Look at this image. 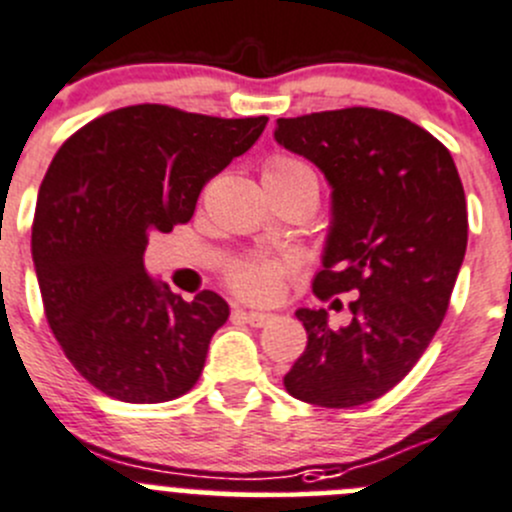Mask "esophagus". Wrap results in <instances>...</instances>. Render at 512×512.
<instances>
[{
    "label": "esophagus",
    "mask_w": 512,
    "mask_h": 512,
    "mask_svg": "<svg viewBox=\"0 0 512 512\" xmlns=\"http://www.w3.org/2000/svg\"><path fill=\"white\" fill-rule=\"evenodd\" d=\"M240 315L245 317V320L250 322L252 327H265L267 322L275 320V315H270V312H255V310H252V312H240Z\"/></svg>",
    "instance_id": "1"
}]
</instances>
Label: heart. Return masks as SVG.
<instances>
[{"label": "heart", "instance_id": "heart-1", "mask_svg": "<svg viewBox=\"0 0 512 512\" xmlns=\"http://www.w3.org/2000/svg\"><path fill=\"white\" fill-rule=\"evenodd\" d=\"M265 182H312L317 175L307 162L292 155H272L262 172ZM292 272L290 260L277 257H245L227 270V285L237 297L247 302H275L282 295L285 277Z\"/></svg>", "mask_w": 512, "mask_h": 512}]
</instances>
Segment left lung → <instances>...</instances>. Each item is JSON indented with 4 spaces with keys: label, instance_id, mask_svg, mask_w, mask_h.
<instances>
[{
    "label": "left lung",
    "instance_id": "obj_1",
    "mask_svg": "<svg viewBox=\"0 0 512 512\" xmlns=\"http://www.w3.org/2000/svg\"><path fill=\"white\" fill-rule=\"evenodd\" d=\"M275 140L332 187V222L312 292H342L350 325L297 310L307 347L285 390L320 408H355L393 390L438 332L468 247V205L448 147L400 114L372 107L277 119ZM340 300L332 302V307Z\"/></svg>",
    "mask_w": 512,
    "mask_h": 512
}]
</instances>
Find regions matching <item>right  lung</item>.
<instances>
[{"label":"right lung","instance_id":"1","mask_svg":"<svg viewBox=\"0 0 512 512\" xmlns=\"http://www.w3.org/2000/svg\"><path fill=\"white\" fill-rule=\"evenodd\" d=\"M132 104L84 124L54 155L32 225L44 315L79 375L122 403H167L195 388L230 317L217 292L185 302L145 272L147 235L195 215L202 187L265 130Z\"/></svg>","mask_w":512,"mask_h":512}]
</instances>
